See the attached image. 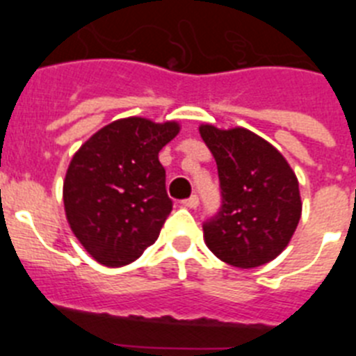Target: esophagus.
<instances>
[{
	"label": "esophagus",
	"instance_id": "1",
	"mask_svg": "<svg viewBox=\"0 0 356 356\" xmlns=\"http://www.w3.org/2000/svg\"><path fill=\"white\" fill-rule=\"evenodd\" d=\"M184 203V207H187V209H196L197 205H200V197L196 196V194H193L191 197H187V200L181 201Z\"/></svg>",
	"mask_w": 356,
	"mask_h": 356
}]
</instances>
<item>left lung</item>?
I'll return each instance as SVG.
<instances>
[{
  "mask_svg": "<svg viewBox=\"0 0 356 356\" xmlns=\"http://www.w3.org/2000/svg\"><path fill=\"white\" fill-rule=\"evenodd\" d=\"M221 185V209L203 225L209 250L241 269L271 262L301 217L300 184L284 155L246 128L201 124Z\"/></svg>",
  "mask_w": 356,
  "mask_h": 356,
  "instance_id": "left-lung-1",
  "label": "left lung"
}]
</instances>
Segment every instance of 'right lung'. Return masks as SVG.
Returning <instances> with one entry per match:
<instances>
[{"instance_id":"obj_1","label":"right lung","mask_w":356,"mask_h":356,"mask_svg":"<svg viewBox=\"0 0 356 356\" xmlns=\"http://www.w3.org/2000/svg\"><path fill=\"white\" fill-rule=\"evenodd\" d=\"M180 131L175 121L110 122L74 153L64 180L72 234L96 262H135L159 238L172 210L159 151Z\"/></svg>"}]
</instances>
